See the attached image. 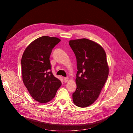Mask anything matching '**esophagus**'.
I'll return each mask as SVG.
<instances>
[{
  "label": "esophagus",
  "mask_w": 133,
  "mask_h": 133,
  "mask_svg": "<svg viewBox=\"0 0 133 133\" xmlns=\"http://www.w3.org/2000/svg\"><path fill=\"white\" fill-rule=\"evenodd\" d=\"M63 79H64V82H65V83H66V82H67L68 81V80H69V78H68V77H64V78H63Z\"/></svg>",
  "instance_id": "esophagus-1"
}]
</instances>
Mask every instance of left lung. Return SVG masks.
I'll return each mask as SVG.
<instances>
[{
	"label": "left lung",
	"instance_id": "obj_1",
	"mask_svg": "<svg viewBox=\"0 0 133 133\" xmlns=\"http://www.w3.org/2000/svg\"><path fill=\"white\" fill-rule=\"evenodd\" d=\"M69 44L75 55L78 69L73 102L79 107H87L98 99L108 77L105 51L97 43L85 38L71 40Z\"/></svg>",
	"mask_w": 133,
	"mask_h": 133
}]
</instances>
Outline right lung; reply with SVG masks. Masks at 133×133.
<instances>
[{
    "label": "right lung",
    "mask_w": 133,
    "mask_h": 133,
    "mask_svg": "<svg viewBox=\"0 0 133 133\" xmlns=\"http://www.w3.org/2000/svg\"><path fill=\"white\" fill-rule=\"evenodd\" d=\"M60 42L57 37L43 36L32 42L23 53V82L31 97L39 103L50 102L62 85L51 73L49 60L52 49Z\"/></svg>",
    "instance_id": "obj_1"
}]
</instances>
